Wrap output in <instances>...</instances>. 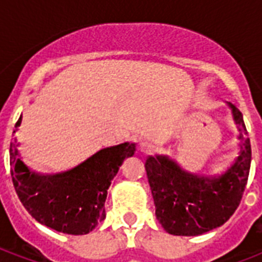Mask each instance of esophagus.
<instances>
[{"instance_id":"34e87169","label":"esophagus","mask_w":262,"mask_h":262,"mask_svg":"<svg viewBox=\"0 0 262 262\" xmlns=\"http://www.w3.org/2000/svg\"><path fill=\"white\" fill-rule=\"evenodd\" d=\"M140 151L145 154V155H151L155 152V145H152L149 143H141L140 144Z\"/></svg>"}]
</instances>
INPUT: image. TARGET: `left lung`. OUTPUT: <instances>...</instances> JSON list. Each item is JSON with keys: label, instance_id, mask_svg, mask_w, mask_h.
<instances>
[{"label": "left lung", "instance_id": "1", "mask_svg": "<svg viewBox=\"0 0 262 262\" xmlns=\"http://www.w3.org/2000/svg\"><path fill=\"white\" fill-rule=\"evenodd\" d=\"M239 126V156L219 177L189 174L166 156H148L145 170L151 186L156 217L168 234L193 236L224 224L239 207L248 183L252 148L246 137L242 113L230 103Z\"/></svg>", "mask_w": 262, "mask_h": 262}]
</instances>
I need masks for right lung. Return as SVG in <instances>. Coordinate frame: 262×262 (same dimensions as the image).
Wrapping results in <instances>:
<instances>
[{"instance_id": "1", "label": "right lung", "mask_w": 262, "mask_h": 262, "mask_svg": "<svg viewBox=\"0 0 262 262\" xmlns=\"http://www.w3.org/2000/svg\"><path fill=\"white\" fill-rule=\"evenodd\" d=\"M20 123L21 117L14 127ZM135 151V144H119L100 149L69 171L39 175L20 160L14 141L9 151L12 182L24 208L39 223L63 234L83 235L104 219V201L111 179L123 159Z\"/></svg>"}]
</instances>
